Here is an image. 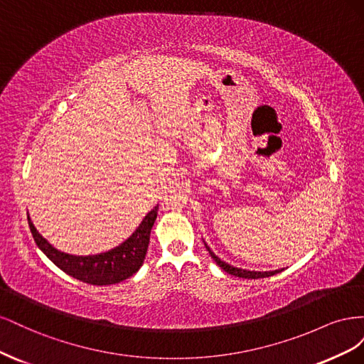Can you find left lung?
<instances>
[{"instance_id":"obj_1","label":"left lung","mask_w":364,"mask_h":364,"mask_svg":"<svg viewBox=\"0 0 364 364\" xmlns=\"http://www.w3.org/2000/svg\"><path fill=\"white\" fill-rule=\"evenodd\" d=\"M205 243V241H203ZM206 250L209 252V255H211V258L217 262L218 267H222L226 273L229 274H234V277H238V278H246V279H258V278H267V277H272V274H277L279 272H282L284 269H278V270H267V272H258V270H247V269H241V267H235V266H230V264L225 262L223 259H220L215 253L211 250V247H209L206 243Z\"/></svg>"}]
</instances>
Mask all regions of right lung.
Masks as SVG:
<instances>
[{"label":"right lung","instance_id":"add662e5","mask_svg":"<svg viewBox=\"0 0 364 364\" xmlns=\"http://www.w3.org/2000/svg\"><path fill=\"white\" fill-rule=\"evenodd\" d=\"M158 208L155 206L147 215L142 218L141 225L135 229L127 240L119 246L97 253V255H73L62 252L50 245L33 225L27 214L31 235L35 238L38 247L70 277L92 285H111L118 284L135 274L144 262L151 228L158 217Z\"/></svg>","mask_w":364,"mask_h":364}]
</instances>
